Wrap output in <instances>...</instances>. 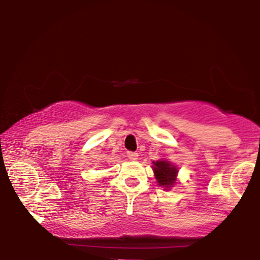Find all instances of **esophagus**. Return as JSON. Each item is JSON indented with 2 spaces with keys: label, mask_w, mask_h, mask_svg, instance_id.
<instances>
[{
  "label": "esophagus",
  "mask_w": 260,
  "mask_h": 260,
  "mask_svg": "<svg viewBox=\"0 0 260 260\" xmlns=\"http://www.w3.org/2000/svg\"><path fill=\"white\" fill-rule=\"evenodd\" d=\"M127 157H129L131 161H135V159L138 158V154L137 152H134V151H127Z\"/></svg>",
  "instance_id": "1"
}]
</instances>
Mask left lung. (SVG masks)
<instances>
[{
  "instance_id": "1",
  "label": "left lung",
  "mask_w": 260,
  "mask_h": 260,
  "mask_svg": "<svg viewBox=\"0 0 260 260\" xmlns=\"http://www.w3.org/2000/svg\"><path fill=\"white\" fill-rule=\"evenodd\" d=\"M152 167V170L155 173V177L157 180L158 184L165 186L166 188L172 187L175 183L177 168L170 165L168 161H156Z\"/></svg>"
}]
</instances>
